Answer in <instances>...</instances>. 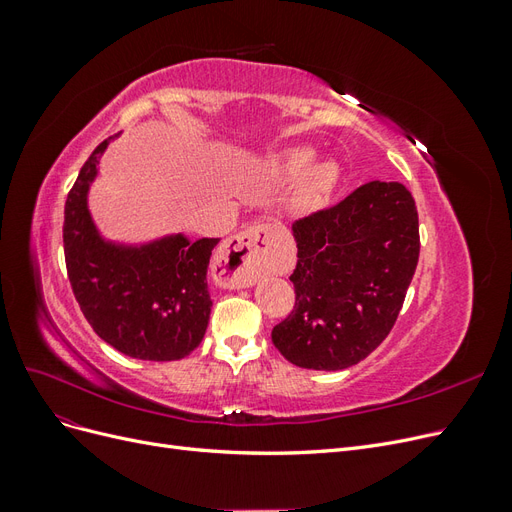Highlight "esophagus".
<instances>
[{"label":"esophagus","instance_id":"obj_1","mask_svg":"<svg viewBox=\"0 0 512 512\" xmlns=\"http://www.w3.org/2000/svg\"><path fill=\"white\" fill-rule=\"evenodd\" d=\"M269 226H250L230 237L215 254V277L230 288L252 286L269 265Z\"/></svg>","mask_w":512,"mask_h":512}]
</instances>
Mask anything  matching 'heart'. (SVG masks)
Segmentation results:
<instances>
[{
    "label": "heart",
    "mask_w": 512,
    "mask_h": 512,
    "mask_svg": "<svg viewBox=\"0 0 512 512\" xmlns=\"http://www.w3.org/2000/svg\"><path fill=\"white\" fill-rule=\"evenodd\" d=\"M312 160H314L312 149L294 147V149L282 151L280 156L273 160V168H275V173L284 179H297L307 169V166L312 164ZM337 179H339V173H337V166L333 162L314 164L312 168H309L308 173L301 177L299 190H297L299 207L314 209V207L322 205L324 200L329 198V194L333 192Z\"/></svg>",
    "instance_id": "1"
}]
</instances>
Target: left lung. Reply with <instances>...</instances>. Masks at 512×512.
<instances>
[{
    "instance_id": "left-lung-1",
    "label": "left lung",
    "mask_w": 512,
    "mask_h": 512,
    "mask_svg": "<svg viewBox=\"0 0 512 512\" xmlns=\"http://www.w3.org/2000/svg\"><path fill=\"white\" fill-rule=\"evenodd\" d=\"M294 309L271 339L305 369L337 371L374 352L404 305L416 271L418 213L397 181H369L331 209L292 224Z\"/></svg>"
}]
</instances>
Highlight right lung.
Here are the masks:
<instances>
[{
	"mask_svg": "<svg viewBox=\"0 0 512 512\" xmlns=\"http://www.w3.org/2000/svg\"><path fill=\"white\" fill-rule=\"evenodd\" d=\"M83 164L66 200L64 252L72 292L94 331L121 354L179 361L203 342L211 297L207 267L220 239L181 232L141 245L108 241L89 211V188L108 143Z\"/></svg>",
	"mask_w": 512,
	"mask_h": 512,
	"instance_id": "1",
	"label": "right lung"
}]
</instances>
